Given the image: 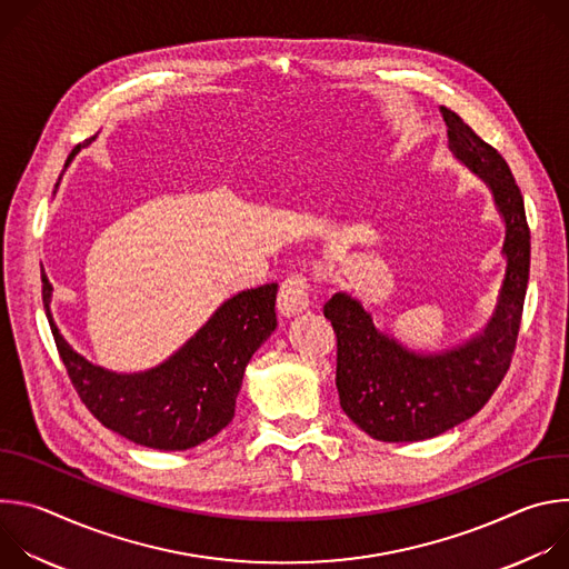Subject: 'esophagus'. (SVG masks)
<instances>
[{
    "label": "esophagus",
    "instance_id": "34e87169",
    "mask_svg": "<svg viewBox=\"0 0 569 569\" xmlns=\"http://www.w3.org/2000/svg\"><path fill=\"white\" fill-rule=\"evenodd\" d=\"M308 277L303 272H292L281 281L279 297H277V308L283 317L299 315L308 308Z\"/></svg>",
    "mask_w": 569,
    "mask_h": 569
}]
</instances>
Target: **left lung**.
I'll return each instance as SVG.
<instances>
[{"label":"left lung","mask_w":569,"mask_h":569,"mask_svg":"<svg viewBox=\"0 0 569 569\" xmlns=\"http://www.w3.org/2000/svg\"><path fill=\"white\" fill-rule=\"evenodd\" d=\"M452 150L489 182L507 220L509 259L500 303L477 338L443 353H417L380 333L345 292L323 303L338 338L336 385L345 415L371 439L398 443L437 437L477 415L505 380L520 333L531 236L525 200L507 159L457 112L441 108Z\"/></svg>","instance_id":"left-lung-1"}]
</instances>
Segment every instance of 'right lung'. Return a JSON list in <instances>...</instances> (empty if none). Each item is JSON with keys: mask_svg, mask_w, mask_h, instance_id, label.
<instances>
[{"mask_svg": "<svg viewBox=\"0 0 569 569\" xmlns=\"http://www.w3.org/2000/svg\"><path fill=\"white\" fill-rule=\"evenodd\" d=\"M49 295L51 283L42 277L44 308ZM274 299L277 283L236 295L169 362L146 373H114L88 362L62 340L51 315L49 323L67 376L97 421L146 448L187 450L231 423L242 373L277 329Z\"/></svg>", "mask_w": 569, "mask_h": 569, "instance_id": "obj_1", "label": "right lung"}]
</instances>
